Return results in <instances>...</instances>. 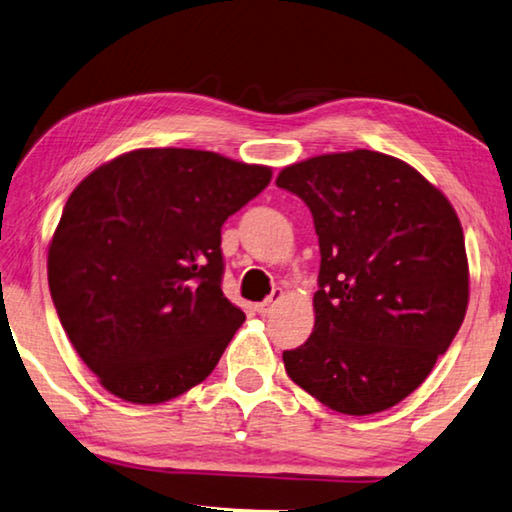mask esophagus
<instances>
[{"label": "esophagus", "mask_w": 512, "mask_h": 512, "mask_svg": "<svg viewBox=\"0 0 512 512\" xmlns=\"http://www.w3.org/2000/svg\"><path fill=\"white\" fill-rule=\"evenodd\" d=\"M281 300H283V290H281V288H274V290H272V295L267 297L265 302L256 304V311L261 313V316H267V313H270V311L274 309V304H279Z\"/></svg>", "instance_id": "obj_1"}]
</instances>
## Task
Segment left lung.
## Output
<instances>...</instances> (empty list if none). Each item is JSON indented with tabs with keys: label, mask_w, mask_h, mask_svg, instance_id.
I'll use <instances>...</instances> for the list:
<instances>
[{
	"label": "left lung",
	"mask_w": 512,
	"mask_h": 512,
	"mask_svg": "<svg viewBox=\"0 0 512 512\" xmlns=\"http://www.w3.org/2000/svg\"><path fill=\"white\" fill-rule=\"evenodd\" d=\"M277 185L309 206L320 245L316 325L283 352L286 373L334 412L389 410L426 380L465 320L460 219L414 167L366 148L290 164Z\"/></svg>",
	"instance_id": "left-lung-1"
}]
</instances>
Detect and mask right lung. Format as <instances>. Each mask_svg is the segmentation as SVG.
<instances>
[{"label": "right lung", "instance_id": "add662e5", "mask_svg": "<svg viewBox=\"0 0 512 512\" xmlns=\"http://www.w3.org/2000/svg\"><path fill=\"white\" fill-rule=\"evenodd\" d=\"M272 178L194 148H137L91 171L47 251L66 334L109 393L160 405L201 384L245 313L222 293V224Z\"/></svg>", "mask_w": 512, "mask_h": 512}]
</instances>
